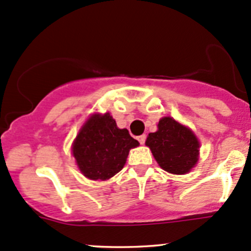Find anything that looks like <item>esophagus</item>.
I'll list each match as a JSON object with an SVG mask.
<instances>
[{
  "label": "esophagus",
  "mask_w": 251,
  "mask_h": 251,
  "mask_svg": "<svg viewBox=\"0 0 251 251\" xmlns=\"http://www.w3.org/2000/svg\"><path fill=\"white\" fill-rule=\"evenodd\" d=\"M137 139H138V142L140 143V144H144L145 139H147V136H145V134H142V136H139Z\"/></svg>",
  "instance_id": "obj_1"
}]
</instances>
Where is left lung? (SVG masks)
<instances>
[{"label": "left lung", "mask_w": 251, "mask_h": 251, "mask_svg": "<svg viewBox=\"0 0 251 251\" xmlns=\"http://www.w3.org/2000/svg\"><path fill=\"white\" fill-rule=\"evenodd\" d=\"M157 127L156 132L149 133L145 144L158 166L175 175L191 172L199 159L200 143L194 132L170 117L162 118Z\"/></svg>", "instance_id": "8db88e82"}]
</instances>
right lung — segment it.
Wrapping results in <instances>:
<instances>
[{"label": "right lung", "instance_id": "obj_1", "mask_svg": "<svg viewBox=\"0 0 251 251\" xmlns=\"http://www.w3.org/2000/svg\"><path fill=\"white\" fill-rule=\"evenodd\" d=\"M138 145L126 128L118 127L109 113H95L81 127L71 150L85 177L104 181L123 169L130 150Z\"/></svg>", "mask_w": 251, "mask_h": 251}]
</instances>
